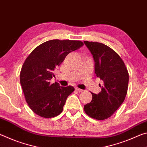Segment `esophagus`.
Listing matches in <instances>:
<instances>
[{
    "label": "esophagus",
    "instance_id": "34e87169",
    "mask_svg": "<svg viewBox=\"0 0 147 147\" xmlns=\"http://www.w3.org/2000/svg\"><path fill=\"white\" fill-rule=\"evenodd\" d=\"M75 89H76V90L77 91H78V92H82V91H84L83 89H80V88H76Z\"/></svg>",
    "mask_w": 147,
    "mask_h": 147
}]
</instances>
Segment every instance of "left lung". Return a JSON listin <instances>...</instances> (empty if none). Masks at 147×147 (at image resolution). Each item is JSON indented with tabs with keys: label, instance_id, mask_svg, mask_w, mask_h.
Listing matches in <instances>:
<instances>
[{
	"label": "left lung",
	"instance_id": "1",
	"mask_svg": "<svg viewBox=\"0 0 147 147\" xmlns=\"http://www.w3.org/2000/svg\"><path fill=\"white\" fill-rule=\"evenodd\" d=\"M94 61V73L103 81L101 91L92 93V100L84 106L91 118L104 120L115 112L124 100L128 90L129 75L123 59L113 49L98 42L84 41Z\"/></svg>",
	"mask_w": 147,
	"mask_h": 147
}]
</instances>
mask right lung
<instances>
[{"instance_id": "1", "label": "right lung", "mask_w": 147, "mask_h": 147, "mask_svg": "<svg viewBox=\"0 0 147 147\" xmlns=\"http://www.w3.org/2000/svg\"><path fill=\"white\" fill-rule=\"evenodd\" d=\"M84 45L80 41L53 39L37 47L26 59L20 73V82L30 108L44 118L58 115L69 94L72 86L62 87L51 84L55 77L54 71L68 54Z\"/></svg>"}]
</instances>
